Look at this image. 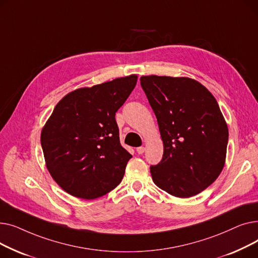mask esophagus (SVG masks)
Masks as SVG:
<instances>
[{
    "label": "esophagus",
    "mask_w": 258,
    "mask_h": 258,
    "mask_svg": "<svg viewBox=\"0 0 258 258\" xmlns=\"http://www.w3.org/2000/svg\"><path fill=\"white\" fill-rule=\"evenodd\" d=\"M144 151H145V148H144L143 146H140V147L137 148V153H138L139 155H142V154L144 153Z\"/></svg>",
    "instance_id": "1"
}]
</instances>
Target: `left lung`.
I'll return each instance as SVG.
<instances>
[{"label": "left lung", "instance_id": "8db88e82", "mask_svg": "<svg viewBox=\"0 0 258 258\" xmlns=\"http://www.w3.org/2000/svg\"><path fill=\"white\" fill-rule=\"evenodd\" d=\"M140 83L157 117L163 158L151 166L154 183L177 198L194 197L222 172L228 125L213 95L196 79L142 76Z\"/></svg>", "mask_w": 258, "mask_h": 258}]
</instances>
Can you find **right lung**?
<instances>
[{
	"instance_id": "right-lung-1",
	"label": "right lung",
	"mask_w": 258,
	"mask_h": 258,
	"mask_svg": "<svg viewBox=\"0 0 258 258\" xmlns=\"http://www.w3.org/2000/svg\"><path fill=\"white\" fill-rule=\"evenodd\" d=\"M137 75L79 88L54 107L40 133L48 171L73 197L93 200L112 191L132 155L121 146L115 120Z\"/></svg>"
}]
</instances>
